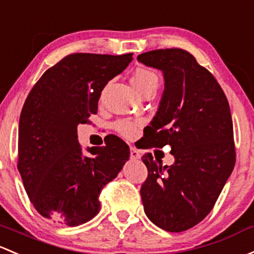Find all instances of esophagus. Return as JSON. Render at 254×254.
<instances>
[{
  "mask_svg": "<svg viewBox=\"0 0 254 254\" xmlns=\"http://www.w3.org/2000/svg\"><path fill=\"white\" fill-rule=\"evenodd\" d=\"M141 157L140 151L136 149L135 147H130V158L131 159H138Z\"/></svg>",
  "mask_w": 254,
  "mask_h": 254,
  "instance_id": "34e87169",
  "label": "esophagus"
}]
</instances>
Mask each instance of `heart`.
<instances>
[{
	"instance_id": "1",
	"label": "heart",
	"mask_w": 254,
	"mask_h": 254,
	"mask_svg": "<svg viewBox=\"0 0 254 254\" xmlns=\"http://www.w3.org/2000/svg\"><path fill=\"white\" fill-rule=\"evenodd\" d=\"M131 82L138 92L143 95L149 90H157L159 85L158 74L147 68L136 69L131 76ZM142 125L141 120H120L116 124L117 131L124 137H134Z\"/></svg>"
}]
</instances>
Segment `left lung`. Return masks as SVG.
Here are the masks:
<instances>
[{"label": "left lung", "mask_w": 254, "mask_h": 254, "mask_svg": "<svg viewBox=\"0 0 254 254\" xmlns=\"http://www.w3.org/2000/svg\"><path fill=\"white\" fill-rule=\"evenodd\" d=\"M138 62L161 69L165 90L142 148L169 145L175 157L162 167L142 156L147 179L141 186L143 209L163 230L181 233L210 213L236 162L228 98L217 79L181 49L153 50Z\"/></svg>", "instance_id": "1"}]
</instances>
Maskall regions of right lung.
I'll return each mask as SVG.
<instances>
[{
  "label": "right lung",
  "instance_id": "right-lung-1",
  "mask_svg": "<svg viewBox=\"0 0 254 254\" xmlns=\"http://www.w3.org/2000/svg\"><path fill=\"white\" fill-rule=\"evenodd\" d=\"M131 61L132 53H71L47 69L29 92L19 119L17 165L42 217L78 226L100 212L101 191L129 159V146L114 137L85 156L76 127L97 114L102 90Z\"/></svg>",
  "mask_w": 254,
  "mask_h": 254
}]
</instances>
